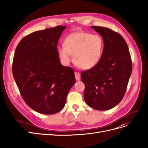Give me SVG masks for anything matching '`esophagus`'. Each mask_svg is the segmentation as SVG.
<instances>
[{"instance_id":"obj_1","label":"esophagus","mask_w":148,"mask_h":148,"mask_svg":"<svg viewBox=\"0 0 148 148\" xmlns=\"http://www.w3.org/2000/svg\"><path fill=\"white\" fill-rule=\"evenodd\" d=\"M74 74H75V79H76L77 81L80 80V79H81V74H80V73H78V72H75Z\"/></svg>"}]
</instances>
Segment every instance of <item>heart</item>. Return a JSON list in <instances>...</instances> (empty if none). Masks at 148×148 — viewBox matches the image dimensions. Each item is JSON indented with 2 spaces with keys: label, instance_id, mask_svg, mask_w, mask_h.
Returning <instances> with one entry per match:
<instances>
[{
  "label": "heart",
  "instance_id": "b5f03b06",
  "mask_svg": "<svg viewBox=\"0 0 148 148\" xmlns=\"http://www.w3.org/2000/svg\"><path fill=\"white\" fill-rule=\"evenodd\" d=\"M104 41L96 34L85 32L70 34L64 40V46L58 47L62 62L67 65L73 56L74 64L82 69H90L99 62L103 55Z\"/></svg>",
  "mask_w": 148,
  "mask_h": 148
}]
</instances>
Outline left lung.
Masks as SVG:
<instances>
[{"instance_id":"1","label":"left lung","mask_w":148,"mask_h":148,"mask_svg":"<svg viewBox=\"0 0 148 148\" xmlns=\"http://www.w3.org/2000/svg\"><path fill=\"white\" fill-rule=\"evenodd\" d=\"M91 27L103 37L104 49L99 62L81 73L84 99L90 108L108 110L123 99L132 73V60L126 41L119 34L100 26Z\"/></svg>"}]
</instances>
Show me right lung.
<instances>
[{"label":"right lung","mask_w":148,"mask_h":148,"mask_svg":"<svg viewBox=\"0 0 148 148\" xmlns=\"http://www.w3.org/2000/svg\"><path fill=\"white\" fill-rule=\"evenodd\" d=\"M66 26L58 25L26 36L14 53L12 74L22 97L29 106L44 114H53L65 106L75 82L74 72L60 62L59 38Z\"/></svg>","instance_id":"add662e5"}]
</instances>
